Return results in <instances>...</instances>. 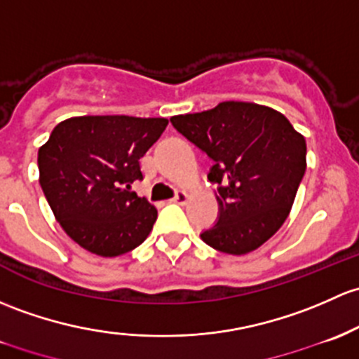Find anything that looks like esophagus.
<instances>
[{
	"label": "esophagus",
	"instance_id": "1",
	"mask_svg": "<svg viewBox=\"0 0 359 359\" xmlns=\"http://www.w3.org/2000/svg\"><path fill=\"white\" fill-rule=\"evenodd\" d=\"M172 201H173V203H177V205H184V203L187 201V194H186V192L179 191V192H177L175 196H173Z\"/></svg>",
	"mask_w": 359,
	"mask_h": 359
}]
</instances>
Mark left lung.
<instances>
[{"label":"left lung","mask_w":359,"mask_h":359,"mask_svg":"<svg viewBox=\"0 0 359 359\" xmlns=\"http://www.w3.org/2000/svg\"><path fill=\"white\" fill-rule=\"evenodd\" d=\"M213 161L218 220L201 232L208 246L248 255L282 227L306 170V141L273 108L224 101L201 113L170 118Z\"/></svg>","instance_id":"8db88e82"}]
</instances>
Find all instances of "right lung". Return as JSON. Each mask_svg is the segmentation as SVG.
Here are the masks:
<instances>
[{"instance_id": "add662e5", "label": "right lung", "mask_w": 359, "mask_h": 359, "mask_svg": "<svg viewBox=\"0 0 359 359\" xmlns=\"http://www.w3.org/2000/svg\"><path fill=\"white\" fill-rule=\"evenodd\" d=\"M167 118L127 115L63 120L37 153L39 184L63 230L104 258L144 243L158 211L130 191L142 180L141 158L167 129Z\"/></svg>"}]
</instances>
